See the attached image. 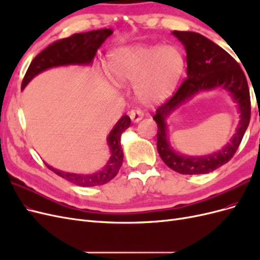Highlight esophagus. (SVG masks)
<instances>
[{"label":"esophagus","instance_id":"1","mask_svg":"<svg viewBox=\"0 0 260 260\" xmlns=\"http://www.w3.org/2000/svg\"><path fill=\"white\" fill-rule=\"evenodd\" d=\"M144 117V112L141 108H135L130 112V118L133 122L140 121Z\"/></svg>","mask_w":260,"mask_h":260}]
</instances>
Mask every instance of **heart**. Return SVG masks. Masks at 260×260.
<instances>
[{
	"label": "heart",
	"mask_w": 260,
	"mask_h": 260,
	"mask_svg": "<svg viewBox=\"0 0 260 260\" xmlns=\"http://www.w3.org/2000/svg\"><path fill=\"white\" fill-rule=\"evenodd\" d=\"M107 67L121 84L135 83L141 98L166 96L175 89L184 68V58L175 46L136 45L109 53Z\"/></svg>",
	"instance_id": "b5f03b06"
}]
</instances>
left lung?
<instances>
[{
	"label": "left lung",
	"instance_id": "1",
	"mask_svg": "<svg viewBox=\"0 0 260 260\" xmlns=\"http://www.w3.org/2000/svg\"><path fill=\"white\" fill-rule=\"evenodd\" d=\"M186 51L185 80L169 100L161 104L154 115L157 123V151L169 168L182 175L208 174L229 161L238 151L250 120V96L246 77L239 62L209 39L192 31H172ZM223 87L238 103L241 120L234 138L221 151L210 155L193 157L176 153L167 140L164 119L176 108L196 92Z\"/></svg>",
	"mask_w": 260,
	"mask_h": 260
}]
</instances>
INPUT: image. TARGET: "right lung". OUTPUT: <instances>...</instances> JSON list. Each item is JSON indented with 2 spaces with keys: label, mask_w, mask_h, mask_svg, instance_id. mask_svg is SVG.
Returning <instances> with one entry per match:
<instances>
[{
  "label": "right lung",
  "mask_w": 260,
  "mask_h": 260,
  "mask_svg": "<svg viewBox=\"0 0 260 260\" xmlns=\"http://www.w3.org/2000/svg\"><path fill=\"white\" fill-rule=\"evenodd\" d=\"M112 34L113 31L111 29H100L84 34H75L68 38L60 39V40L53 42L48 48H45L42 52L39 53L31 61L30 66L27 69V73L22 79L21 89L25 88L34 77L49 68L72 64H91L98 49ZM130 124V117L124 115L109 133L107 143L109 148H111L112 156L106 166L101 171L92 175H78L60 171L48 166L49 169L76 185L95 186L107 183L108 181L116 177L122 165L123 152L120 144V137L121 133Z\"/></svg>",
  "instance_id": "1"
}]
</instances>
